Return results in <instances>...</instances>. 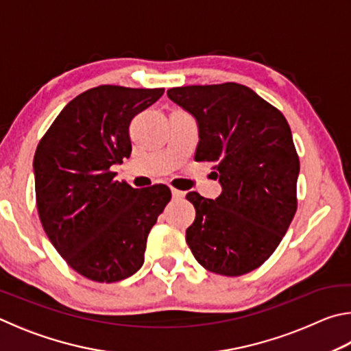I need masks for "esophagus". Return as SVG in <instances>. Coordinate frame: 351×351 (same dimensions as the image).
<instances>
[{
  "label": "esophagus",
  "instance_id": "esophagus-1",
  "mask_svg": "<svg viewBox=\"0 0 351 351\" xmlns=\"http://www.w3.org/2000/svg\"><path fill=\"white\" fill-rule=\"evenodd\" d=\"M171 195H173L175 199H181V197H184V192H181V190H176V189H171Z\"/></svg>",
  "mask_w": 351,
  "mask_h": 351
}]
</instances>
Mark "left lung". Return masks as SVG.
Segmentation results:
<instances>
[{
  "label": "left lung",
  "mask_w": 351,
  "mask_h": 351,
  "mask_svg": "<svg viewBox=\"0 0 351 351\" xmlns=\"http://www.w3.org/2000/svg\"><path fill=\"white\" fill-rule=\"evenodd\" d=\"M167 97L199 130L195 161L213 162L216 199L187 193L196 216L186 241L204 269L241 276L276 250L298 208L299 156L276 107L237 82L173 87Z\"/></svg>",
  "instance_id": "obj_1"
}]
</instances>
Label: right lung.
Masks as SVG:
<instances>
[{"label":"right lung","mask_w":351,"mask_h":351,"mask_svg":"<svg viewBox=\"0 0 351 351\" xmlns=\"http://www.w3.org/2000/svg\"><path fill=\"white\" fill-rule=\"evenodd\" d=\"M162 93L88 88L60 112L36 147L35 195L44 232L90 281L117 282L141 269L150 228L171 197L164 184L133 189L112 171L132 154L130 121Z\"/></svg>","instance_id":"1"}]
</instances>
